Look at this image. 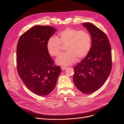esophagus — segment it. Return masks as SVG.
I'll return each mask as SVG.
<instances>
[{"label":"esophagus","instance_id":"1","mask_svg":"<svg viewBox=\"0 0 124 124\" xmlns=\"http://www.w3.org/2000/svg\"><path fill=\"white\" fill-rule=\"evenodd\" d=\"M66 68H67V67H65V66H62V67H61V70H65Z\"/></svg>","mask_w":124,"mask_h":124}]
</instances>
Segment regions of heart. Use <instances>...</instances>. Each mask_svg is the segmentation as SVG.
<instances>
[{
	"label": "heart",
	"instance_id": "1",
	"mask_svg": "<svg viewBox=\"0 0 124 124\" xmlns=\"http://www.w3.org/2000/svg\"><path fill=\"white\" fill-rule=\"evenodd\" d=\"M91 43V36L87 31L67 28L58 33L57 38L50 37L47 40L46 48L51 56L57 57L60 54L61 45H66L67 52L58 57L56 63L62 66H69L76 63L78 58L81 59L87 56Z\"/></svg>",
	"mask_w": 124,
	"mask_h": 124
}]
</instances>
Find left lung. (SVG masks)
Here are the masks:
<instances>
[{"label": "left lung", "mask_w": 124, "mask_h": 124, "mask_svg": "<svg viewBox=\"0 0 124 124\" xmlns=\"http://www.w3.org/2000/svg\"><path fill=\"white\" fill-rule=\"evenodd\" d=\"M90 33L92 46L86 57L74 68V82L84 94L93 93L103 85L112 68V55L109 40L102 30L95 25L83 23Z\"/></svg>", "instance_id": "1"}]
</instances>
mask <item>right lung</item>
Here are the masks:
<instances>
[{"label":"right lung","instance_id":"add662e5","mask_svg":"<svg viewBox=\"0 0 124 124\" xmlns=\"http://www.w3.org/2000/svg\"><path fill=\"white\" fill-rule=\"evenodd\" d=\"M57 31L49 26L36 25L24 32L17 43V72L26 87L38 96L53 91L61 72L46 48L47 40Z\"/></svg>","mask_w":124,"mask_h":124}]
</instances>
